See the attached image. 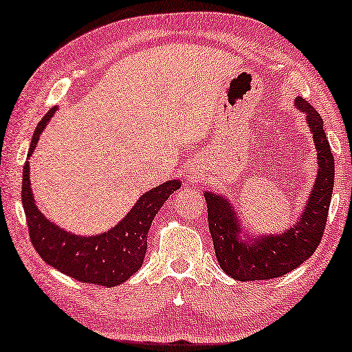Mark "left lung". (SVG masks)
<instances>
[{
	"label": "left lung",
	"mask_w": 352,
	"mask_h": 352,
	"mask_svg": "<svg viewBox=\"0 0 352 352\" xmlns=\"http://www.w3.org/2000/svg\"><path fill=\"white\" fill-rule=\"evenodd\" d=\"M296 107L305 113V120L315 140L318 176L304 212L294 226L280 234L253 236L242 239V226L232 204L223 195L204 192L208 203L209 231L220 267L239 282L277 278L299 267L320 245L331 206L335 165L331 144L322 120L305 99L296 97Z\"/></svg>",
	"instance_id": "1"
}]
</instances>
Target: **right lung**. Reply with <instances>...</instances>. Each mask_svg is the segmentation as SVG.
<instances>
[{"label":"right lung","instance_id":"1","mask_svg":"<svg viewBox=\"0 0 352 352\" xmlns=\"http://www.w3.org/2000/svg\"><path fill=\"white\" fill-rule=\"evenodd\" d=\"M55 111L56 107H53L37 124L28 155L32 154L39 135ZM179 187V179L160 184L143 193L126 217L111 230L96 236H78L53 223L37 208L31 192L30 162L26 160L21 184V203L26 214L30 239L47 264L78 282L111 288L126 282L142 267L148 248L151 223L170 195Z\"/></svg>","mask_w":352,"mask_h":352}]
</instances>
